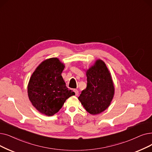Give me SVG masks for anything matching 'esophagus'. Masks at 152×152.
Returning <instances> with one entry per match:
<instances>
[{"label": "esophagus", "instance_id": "obj_1", "mask_svg": "<svg viewBox=\"0 0 152 152\" xmlns=\"http://www.w3.org/2000/svg\"><path fill=\"white\" fill-rule=\"evenodd\" d=\"M74 91L75 92V94L76 96H77L79 94V91L77 90V89H74Z\"/></svg>", "mask_w": 152, "mask_h": 152}]
</instances>
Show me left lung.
<instances>
[{
  "label": "left lung",
  "instance_id": "1",
  "mask_svg": "<svg viewBox=\"0 0 152 152\" xmlns=\"http://www.w3.org/2000/svg\"><path fill=\"white\" fill-rule=\"evenodd\" d=\"M86 72L87 87L78 99L89 114H99L109 107L113 99L115 88L113 78L106 64L100 59Z\"/></svg>",
  "mask_w": 152,
  "mask_h": 152
}]
</instances>
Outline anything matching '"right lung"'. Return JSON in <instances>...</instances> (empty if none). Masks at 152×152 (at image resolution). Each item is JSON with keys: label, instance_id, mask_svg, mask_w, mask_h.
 Returning a JSON list of instances; mask_svg holds the SVG:
<instances>
[{"label": "right lung", "instance_id": "right-lung-1", "mask_svg": "<svg viewBox=\"0 0 152 152\" xmlns=\"http://www.w3.org/2000/svg\"><path fill=\"white\" fill-rule=\"evenodd\" d=\"M64 64L57 58L42 61L31 75L27 86L29 100L41 114L52 116L66 100L75 95L66 86L61 76Z\"/></svg>", "mask_w": 152, "mask_h": 152}]
</instances>
